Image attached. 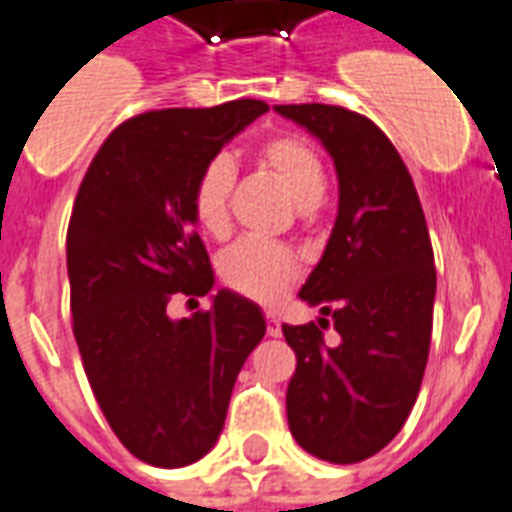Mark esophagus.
I'll use <instances>...</instances> for the list:
<instances>
[{
    "instance_id": "obj_1",
    "label": "esophagus",
    "mask_w": 512,
    "mask_h": 512,
    "mask_svg": "<svg viewBox=\"0 0 512 512\" xmlns=\"http://www.w3.org/2000/svg\"><path fill=\"white\" fill-rule=\"evenodd\" d=\"M280 334H283V328H280V320H277L275 315H267V336L277 339Z\"/></svg>"
}]
</instances>
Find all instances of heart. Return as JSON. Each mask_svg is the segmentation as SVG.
Instances as JSON below:
<instances>
[{
  "label": "heart",
  "instance_id": "b5f03b06",
  "mask_svg": "<svg viewBox=\"0 0 512 512\" xmlns=\"http://www.w3.org/2000/svg\"><path fill=\"white\" fill-rule=\"evenodd\" d=\"M259 162L283 184L301 211L318 208L326 194V168L318 152L301 138L280 136L261 146ZM235 184V165L229 157H213L194 181L192 211L202 232L221 237L229 229V197ZM219 277L227 288L248 299L272 304L299 277V261L283 245L237 240L219 256Z\"/></svg>",
  "mask_w": 512,
  "mask_h": 512
}]
</instances>
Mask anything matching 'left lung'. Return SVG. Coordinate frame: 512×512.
Instances as JSON below:
<instances>
[{"mask_svg": "<svg viewBox=\"0 0 512 512\" xmlns=\"http://www.w3.org/2000/svg\"><path fill=\"white\" fill-rule=\"evenodd\" d=\"M323 144L339 178L326 251L299 299L320 326H283L296 352L285 392L301 449L334 465L374 457L400 433L425 376L435 304V259L414 181L374 122L342 106H275ZM335 323L328 348L320 327Z\"/></svg>", "mask_w": 512, "mask_h": 512, "instance_id": "left-lung-1", "label": "left lung"}]
</instances>
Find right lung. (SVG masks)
<instances>
[{
  "label": "right lung",
  "mask_w": 512,
  "mask_h": 512,
  "mask_svg": "<svg viewBox=\"0 0 512 512\" xmlns=\"http://www.w3.org/2000/svg\"><path fill=\"white\" fill-rule=\"evenodd\" d=\"M264 112L243 98L138 114L106 138L74 200V339L106 422L146 465H192L216 446L237 374L267 334L259 304L229 288L208 312L168 315L173 293L194 299L216 285L194 232V181Z\"/></svg>",
  "instance_id": "right-lung-1"
}]
</instances>
